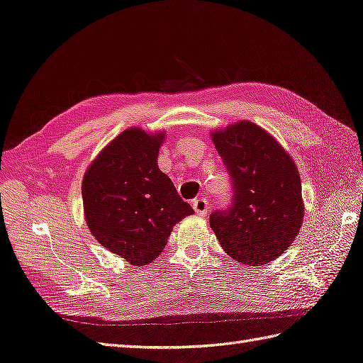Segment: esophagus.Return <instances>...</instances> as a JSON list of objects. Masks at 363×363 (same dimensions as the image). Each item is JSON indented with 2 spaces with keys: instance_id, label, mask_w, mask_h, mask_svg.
Listing matches in <instances>:
<instances>
[{
  "instance_id": "esophagus-1",
  "label": "esophagus",
  "mask_w": 363,
  "mask_h": 363,
  "mask_svg": "<svg viewBox=\"0 0 363 363\" xmlns=\"http://www.w3.org/2000/svg\"><path fill=\"white\" fill-rule=\"evenodd\" d=\"M207 207H208V202L204 196L196 198L195 201H193V208H195V212L201 216H204L207 213Z\"/></svg>"
}]
</instances>
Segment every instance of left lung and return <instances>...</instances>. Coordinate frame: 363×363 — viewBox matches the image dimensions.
I'll list each match as a JSON object with an SVG mask.
<instances>
[{"label": "left lung", "mask_w": 363, "mask_h": 363, "mask_svg": "<svg viewBox=\"0 0 363 363\" xmlns=\"http://www.w3.org/2000/svg\"><path fill=\"white\" fill-rule=\"evenodd\" d=\"M230 174V207L210 215L218 241L238 263L267 264L298 235L305 216L294 159L271 134L249 121L210 133Z\"/></svg>", "instance_id": "1"}]
</instances>
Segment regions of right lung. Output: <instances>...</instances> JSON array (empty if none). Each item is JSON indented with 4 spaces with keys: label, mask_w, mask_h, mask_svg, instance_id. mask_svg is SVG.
Instances as JSON below:
<instances>
[{
    "label": "right lung",
    "mask_w": 363,
    "mask_h": 363,
    "mask_svg": "<svg viewBox=\"0 0 363 363\" xmlns=\"http://www.w3.org/2000/svg\"><path fill=\"white\" fill-rule=\"evenodd\" d=\"M165 131H122L100 151L82 181L88 229L105 249L131 266L156 259L173 227L193 215L172 179L159 170Z\"/></svg>",
    "instance_id": "obj_1"
}]
</instances>
